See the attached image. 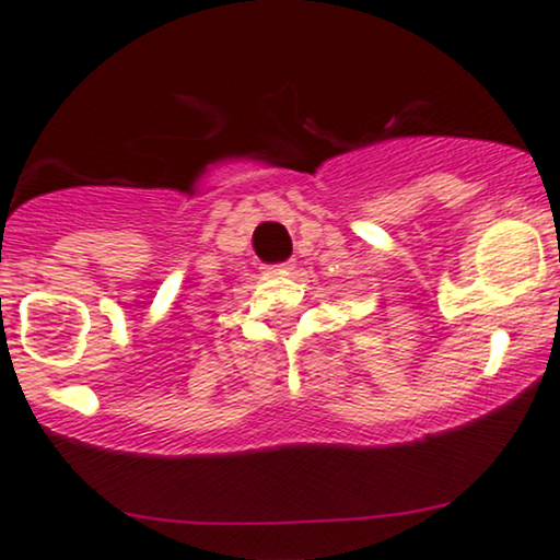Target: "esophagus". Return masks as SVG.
I'll return each mask as SVG.
<instances>
[{
  "mask_svg": "<svg viewBox=\"0 0 560 560\" xmlns=\"http://www.w3.org/2000/svg\"><path fill=\"white\" fill-rule=\"evenodd\" d=\"M294 271V262H284V266H273L271 273H292Z\"/></svg>",
  "mask_w": 560,
  "mask_h": 560,
  "instance_id": "34e87169",
  "label": "esophagus"
}]
</instances>
